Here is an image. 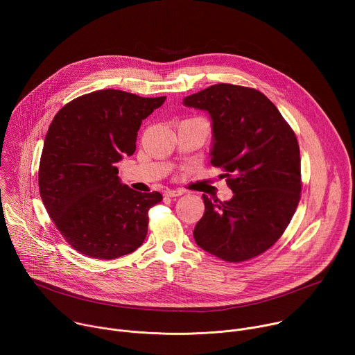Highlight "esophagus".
I'll list each match as a JSON object with an SVG mask.
<instances>
[{
    "instance_id": "1",
    "label": "esophagus",
    "mask_w": 355,
    "mask_h": 355,
    "mask_svg": "<svg viewBox=\"0 0 355 355\" xmlns=\"http://www.w3.org/2000/svg\"><path fill=\"white\" fill-rule=\"evenodd\" d=\"M164 193H166L167 196H170V198H174V196H181V195H184V191H182V189H166Z\"/></svg>"
}]
</instances>
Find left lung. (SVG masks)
<instances>
[{"label": "left lung", "instance_id": "8db88e82", "mask_svg": "<svg viewBox=\"0 0 355 355\" xmlns=\"http://www.w3.org/2000/svg\"><path fill=\"white\" fill-rule=\"evenodd\" d=\"M212 119L211 163L233 191L220 202L202 195L205 214L195 243L229 263L260 256L285 232L300 199L299 144L278 108L260 91L215 84L184 98Z\"/></svg>", "mask_w": 355, "mask_h": 355}]
</instances>
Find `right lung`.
Segmentation results:
<instances>
[{
	"label": "right lung",
	"instance_id": "1",
	"mask_svg": "<svg viewBox=\"0 0 355 355\" xmlns=\"http://www.w3.org/2000/svg\"><path fill=\"white\" fill-rule=\"evenodd\" d=\"M164 101L99 89L73 99L50 123L39 192L49 216L81 254L114 260L144 241L147 212L163 195L122 184L116 163L135 153L141 121Z\"/></svg>",
	"mask_w": 355,
	"mask_h": 355
}]
</instances>
